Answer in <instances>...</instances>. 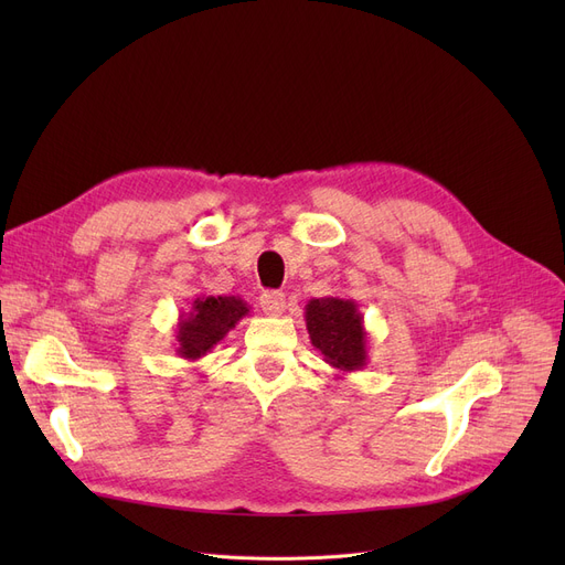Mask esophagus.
I'll use <instances>...</instances> for the list:
<instances>
[{"instance_id": "1", "label": "esophagus", "mask_w": 565, "mask_h": 565, "mask_svg": "<svg viewBox=\"0 0 565 565\" xmlns=\"http://www.w3.org/2000/svg\"><path fill=\"white\" fill-rule=\"evenodd\" d=\"M260 309L267 316H281L286 309V295L279 290H267L260 295Z\"/></svg>"}]
</instances>
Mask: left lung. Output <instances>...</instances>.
Segmentation results:
<instances>
[{"label": "left lung", "mask_w": 565, "mask_h": 565, "mask_svg": "<svg viewBox=\"0 0 565 565\" xmlns=\"http://www.w3.org/2000/svg\"><path fill=\"white\" fill-rule=\"evenodd\" d=\"M311 345L322 362L339 373L362 371L369 364V334L364 316L354 300L318 298L305 307Z\"/></svg>", "instance_id": "1"}]
</instances>
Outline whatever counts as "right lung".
Wrapping results in <instances>:
<instances>
[{
  "mask_svg": "<svg viewBox=\"0 0 565 565\" xmlns=\"http://www.w3.org/2000/svg\"><path fill=\"white\" fill-rule=\"evenodd\" d=\"M245 316H249V305L243 298L199 295L192 309L178 316L175 354L188 362L203 360Z\"/></svg>",
  "mask_w": 565,
  "mask_h": 565,
  "instance_id": "add662e5",
  "label": "right lung"
}]
</instances>
